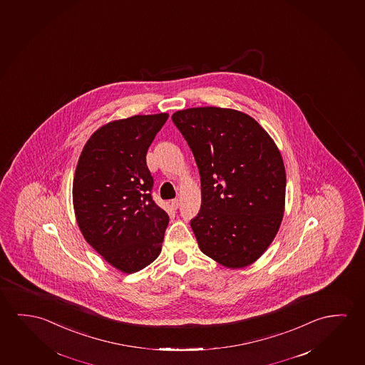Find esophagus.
I'll return each mask as SVG.
<instances>
[{
	"label": "esophagus",
	"mask_w": 365,
	"mask_h": 365,
	"mask_svg": "<svg viewBox=\"0 0 365 365\" xmlns=\"http://www.w3.org/2000/svg\"><path fill=\"white\" fill-rule=\"evenodd\" d=\"M172 207H173L174 210H177V208L180 207V201H178V200H173V201H172Z\"/></svg>",
	"instance_id": "obj_1"
}]
</instances>
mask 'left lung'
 <instances>
[{
	"instance_id": "obj_1",
	"label": "left lung",
	"mask_w": 365,
	"mask_h": 365,
	"mask_svg": "<svg viewBox=\"0 0 365 365\" xmlns=\"http://www.w3.org/2000/svg\"><path fill=\"white\" fill-rule=\"evenodd\" d=\"M201 175L191 221L203 254L230 269L257 262L274 240L286 203V169L270 135L247 113L192 107L172 115Z\"/></svg>"
}]
</instances>
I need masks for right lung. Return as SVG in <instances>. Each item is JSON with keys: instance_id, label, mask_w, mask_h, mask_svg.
<instances>
[{"instance_id": "right-lung-1", "label": "right lung", "mask_w": 365, "mask_h": 365, "mask_svg": "<svg viewBox=\"0 0 365 365\" xmlns=\"http://www.w3.org/2000/svg\"><path fill=\"white\" fill-rule=\"evenodd\" d=\"M168 116L135 115L103 125L86 143L74 173V213L84 240L128 274L162 252L169 216L153 201L146 153Z\"/></svg>"}]
</instances>
